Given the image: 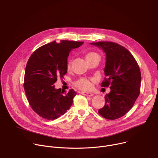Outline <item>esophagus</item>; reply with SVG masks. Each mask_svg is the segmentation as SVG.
Here are the masks:
<instances>
[{
  "mask_svg": "<svg viewBox=\"0 0 158 158\" xmlns=\"http://www.w3.org/2000/svg\"><path fill=\"white\" fill-rule=\"evenodd\" d=\"M81 94L84 95V96H93L94 95V94L91 93H89V92H84L82 91L81 92Z\"/></svg>",
  "mask_w": 158,
  "mask_h": 158,
  "instance_id": "obj_1",
  "label": "esophagus"
}]
</instances>
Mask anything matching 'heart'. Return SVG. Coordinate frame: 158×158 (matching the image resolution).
<instances>
[{"instance_id": "heart-1", "label": "heart", "mask_w": 158, "mask_h": 158, "mask_svg": "<svg viewBox=\"0 0 158 158\" xmlns=\"http://www.w3.org/2000/svg\"><path fill=\"white\" fill-rule=\"evenodd\" d=\"M97 56H99V55L97 53L93 52H88L85 55V59H86L87 62L96 58V57H97ZM70 63L69 62L67 64L68 68L70 67ZM75 85L76 87H77L79 89H82V90H89L91 88V82L88 79H85V78L79 79L78 81H77L76 82Z\"/></svg>"}]
</instances>
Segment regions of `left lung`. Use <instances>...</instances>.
<instances>
[{
	"mask_svg": "<svg viewBox=\"0 0 158 158\" xmlns=\"http://www.w3.org/2000/svg\"><path fill=\"white\" fill-rule=\"evenodd\" d=\"M90 44L105 53L106 79L101 85H110L111 90L105 95V105L98 113L108 120L120 118L132 108L140 94L139 67L131 53L116 43L98 41Z\"/></svg>",
	"mask_w": 158,
	"mask_h": 158,
	"instance_id": "1",
	"label": "left lung"
}]
</instances>
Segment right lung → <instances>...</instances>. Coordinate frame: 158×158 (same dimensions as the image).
Wrapping results in <instances>:
<instances>
[{"mask_svg":"<svg viewBox=\"0 0 158 158\" xmlns=\"http://www.w3.org/2000/svg\"><path fill=\"white\" fill-rule=\"evenodd\" d=\"M84 44L83 41H53L38 48L26 64L24 88L31 107L40 115L55 120L63 115L73 105L76 95L74 89L67 93L56 89L54 83L67 71L70 52Z\"/></svg>","mask_w":158,"mask_h":158,"instance_id":"right-lung-1","label":"right lung"}]
</instances>
